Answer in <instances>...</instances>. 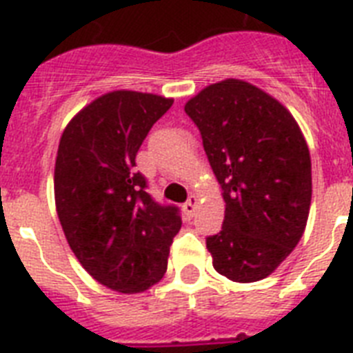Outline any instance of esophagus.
I'll list each match as a JSON object with an SVG mask.
<instances>
[{
    "label": "esophagus",
    "mask_w": 353,
    "mask_h": 353,
    "mask_svg": "<svg viewBox=\"0 0 353 353\" xmlns=\"http://www.w3.org/2000/svg\"><path fill=\"white\" fill-rule=\"evenodd\" d=\"M196 205H198V198L194 196V194H191V196H189L188 202H185V203H183V205H182L183 214H185V216H188V218L193 216L194 211H196Z\"/></svg>",
    "instance_id": "1"
}]
</instances>
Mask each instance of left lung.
I'll return each instance as SVG.
<instances>
[{"instance_id": "left-lung-1", "label": "left lung", "mask_w": 353, "mask_h": 353, "mask_svg": "<svg viewBox=\"0 0 353 353\" xmlns=\"http://www.w3.org/2000/svg\"><path fill=\"white\" fill-rule=\"evenodd\" d=\"M222 185V231L208 238L218 274L252 283L301 240L312 200L307 141L283 104L254 84L225 79L185 103Z\"/></svg>"}]
</instances>
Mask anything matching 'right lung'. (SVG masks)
<instances>
[{"instance_id":"add662e5","label":"right lung","mask_w":353,"mask_h":353,"mask_svg":"<svg viewBox=\"0 0 353 353\" xmlns=\"http://www.w3.org/2000/svg\"><path fill=\"white\" fill-rule=\"evenodd\" d=\"M171 104L155 93H104L61 135L54 193L66 241L93 279L122 294L159 283L182 227L179 208L157 203L135 171L137 151Z\"/></svg>"}]
</instances>
